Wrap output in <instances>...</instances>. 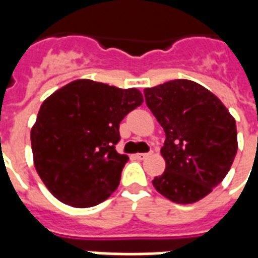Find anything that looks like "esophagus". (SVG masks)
Listing matches in <instances>:
<instances>
[{
  "mask_svg": "<svg viewBox=\"0 0 258 258\" xmlns=\"http://www.w3.org/2000/svg\"><path fill=\"white\" fill-rule=\"evenodd\" d=\"M149 155H151V153H137V159H138V160H145L146 157H149Z\"/></svg>",
  "mask_w": 258,
  "mask_h": 258,
  "instance_id": "34e87169",
  "label": "esophagus"
}]
</instances>
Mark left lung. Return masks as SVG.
Returning <instances> with one entry per match:
<instances>
[{
	"label": "left lung",
	"mask_w": 258,
	"mask_h": 258,
	"mask_svg": "<svg viewBox=\"0 0 258 258\" xmlns=\"http://www.w3.org/2000/svg\"><path fill=\"white\" fill-rule=\"evenodd\" d=\"M145 102L166 133V170L155 189L174 203L203 199L225 178L238 151L235 118L213 92L190 80L145 88Z\"/></svg>",
	"instance_id": "obj_1"
}]
</instances>
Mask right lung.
I'll use <instances>...</instances> for the list:
<instances>
[{"mask_svg":"<svg viewBox=\"0 0 258 258\" xmlns=\"http://www.w3.org/2000/svg\"><path fill=\"white\" fill-rule=\"evenodd\" d=\"M137 88L76 80L42 102L30 133L34 167L48 190L73 207H92L117 189L127 155L116 151L120 121L142 105Z\"/></svg>","mask_w":258,"mask_h":258,"instance_id":"obj_1","label":"right lung"}]
</instances>
